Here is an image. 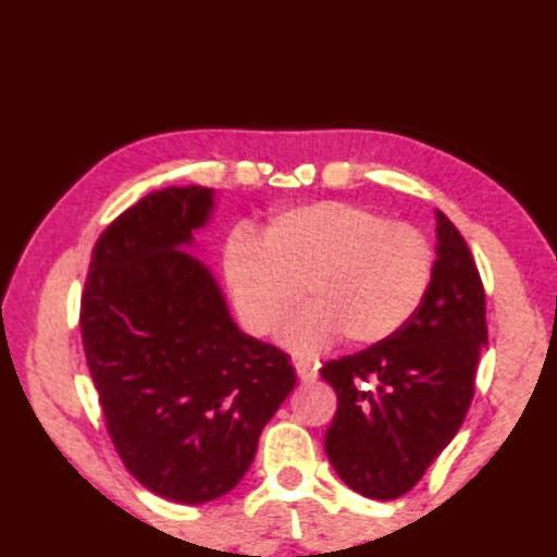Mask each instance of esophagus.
<instances>
[{
    "label": "esophagus",
    "mask_w": 557,
    "mask_h": 557,
    "mask_svg": "<svg viewBox=\"0 0 557 557\" xmlns=\"http://www.w3.org/2000/svg\"><path fill=\"white\" fill-rule=\"evenodd\" d=\"M297 374H299V379L304 381V384H313L315 381V376H319V372H315V367L311 364V362H307V359H299L297 364Z\"/></svg>",
    "instance_id": "1"
}]
</instances>
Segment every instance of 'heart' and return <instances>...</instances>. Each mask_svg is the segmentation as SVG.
Segmentation results:
<instances>
[{
  "instance_id": "b5f03b06",
  "label": "heart",
  "mask_w": 557,
  "mask_h": 557,
  "mask_svg": "<svg viewBox=\"0 0 557 557\" xmlns=\"http://www.w3.org/2000/svg\"><path fill=\"white\" fill-rule=\"evenodd\" d=\"M222 270L244 329L265 337L297 307L282 343L313 357L345 335L376 345L400 333L428 301L437 256L408 222L372 207L323 200L272 214L263 236L234 226L224 238Z\"/></svg>"
}]
</instances>
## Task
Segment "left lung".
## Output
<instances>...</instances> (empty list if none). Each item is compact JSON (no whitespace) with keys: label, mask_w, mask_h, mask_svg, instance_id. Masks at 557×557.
<instances>
[{"label":"left lung","mask_w":557,"mask_h":557,"mask_svg":"<svg viewBox=\"0 0 557 557\" xmlns=\"http://www.w3.org/2000/svg\"><path fill=\"white\" fill-rule=\"evenodd\" d=\"M437 238V270L416 319L388 341L321 369L337 394L325 454L355 493L372 499H396L420 483L475 394L487 343L483 280L461 232L442 212Z\"/></svg>","instance_id":"obj_1"}]
</instances>
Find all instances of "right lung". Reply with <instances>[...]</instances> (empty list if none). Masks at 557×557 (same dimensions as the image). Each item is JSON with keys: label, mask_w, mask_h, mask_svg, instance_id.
Wrapping results in <instances>:
<instances>
[{"label": "right lung", "mask_w": 557, "mask_h": 557, "mask_svg": "<svg viewBox=\"0 0 557 557\" xmlns=\"http://www.w3.org/2000/svg\"><path fill=\"white\" fill-rule=\"evenodd\" d=\"M212 190L149 193L98 236L82 343L106 430L137 481L202 505L236 487L297 372L236 329L207 268L185 256Z\"/></svg>", "instance_id": "obj_1"}]
</instances>
